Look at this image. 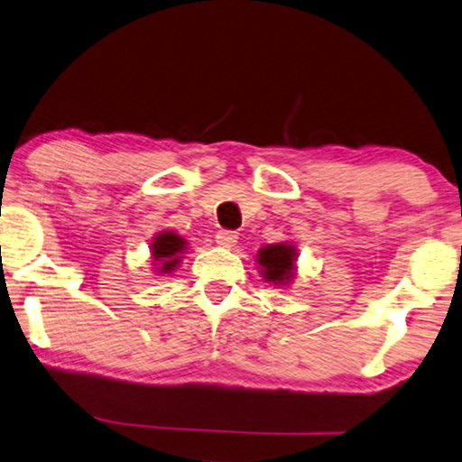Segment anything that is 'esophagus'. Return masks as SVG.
<instances>
[{"mask_svg":"<svg viewBox=\"0 0 462 462\" xmlns=\"http://www.w3.org/2000/svg\"><path fill=\"white\" fill-rule=\"evenodd\" d=\"M216 243L219 246H226V249H230V246L238 243V234L232 232V230H219L216 234Z\"/></svg>","mask_w":462,"mask_h":462,"instance_id":"esophagus-1","label":"esophagus"}]
</instances>
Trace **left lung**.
<instances>
[{
  "label": "left lung",
  "mask_w": 462,
  "mask_h": 462,
  "mask_svg": "<svg viewBox=\"0 0 462 462\" xmlns=\"http://www.w3.org/2000/svg\"><path fill=\"white\" fill-rule=\"evenodd\" d=\"M297 249L293 243H278L262 246L257 251V263L263 281L278 287H287L295 278Z\"/></svg>",
  "instance_id": "obj_1"
}]
</instances>
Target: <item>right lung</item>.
Masks as SVG:
<instances>
[{
  "label": "right lung",
  "mask_w": 462,
  "mask_h": 462,
  "mask_svg": "<svg viewBox=\"0 0 462 462\" xmlns=\"http://www.w3.org/2000/svg\"><path fill=\"white\" fill-rule=\"evenodd\" d=\"M186 240L171 230L159 232L151 243V255L154 272L159 274H169L180 265L181 253L186 251Z\"/></svg>",
  "instance_id": "right-lung-1"
}]
</instances>
